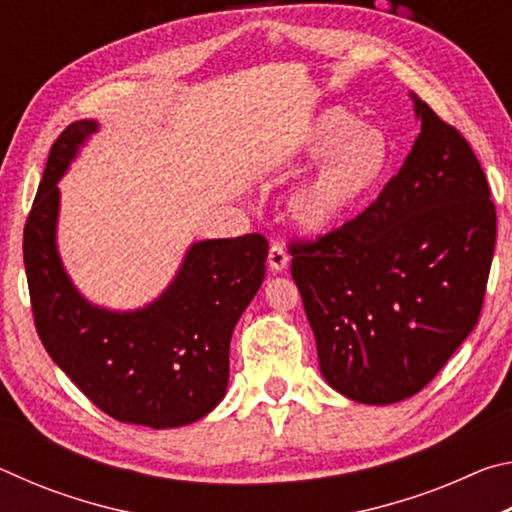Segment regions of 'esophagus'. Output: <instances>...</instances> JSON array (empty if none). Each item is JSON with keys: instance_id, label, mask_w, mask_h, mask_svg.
Here are the masks:
<instances>
[{"instance_id": "obj_1", "label": "esophagus", "mask_w": 512, "mask_h": 512, "mask_svg": "<svg viewBox=\"0 0 512 512\" xmlns=\"http://www.w3.org/2000/svg\"><path fill=\"white\" fill-rule=\"evenodd\" d=\"M268 266H271L273 273H282L289 266V255L280 241H273L271 250H268Z\"/></svg>"}]
</instances>
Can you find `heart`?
<instances>
[{
    "mask_svg": "<svg viewBox=\"0 0 512 512\" xmlns=\"http://www.w3.org/2000/svg\"><path fill=\"white\" fill-rule=\"evenodd\" d=\"M393 151L384 131L361 124L343 108H327L305 128L280 160L287 173L314 164L289 196V216L305 235H327L366 205L391 169Z\"/></svg>",
    "mask_w": 512,
    "mask_h": 512,
    "instance_id": "obj_1",
    "label": "heart"
}]
</instances>
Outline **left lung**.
I'll return each mask as SVG.
<instances>
[{
	"label": "left lung",
	"mask_w": 512,
	"mask_h": 512,
	"mask_svg": "<svg viewBox=\"0 0 512 512\" xmlns=\"http://www.w3.org/2000/svg\"><path fill=\"white\" fill-rule=\"evenodd\" d=\"M420 135L357 219L291 248L336 393L386 406L422 391L479 320L497 212L470 144L411 92Z\"/></svg>",
	"instance_id": "1"
}]
</instances>
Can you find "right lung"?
Segmentation results:
<instances>
[{"label": "right lung", "mask_w": 512, "mask_h": 512, "mask_svg": "<svg viewBox=\"0 0 512 512\" xmlns=\"http://www.w3.org/2000/svg\"><path fill=\"white\" fill-rule=\"evenodd\" d=\"M99 126L79 119L60 133L24 228L36 329L56 366L110 418L185 427L214 411L228 391L230 339L264 282L268 241H194L167 289L144 307L94 305L58 253V183Z\"/></svg>", "instance_id": "1"}]
</instances>
